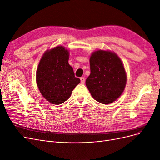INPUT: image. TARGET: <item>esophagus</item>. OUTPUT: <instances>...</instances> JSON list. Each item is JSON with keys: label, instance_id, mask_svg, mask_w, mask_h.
I'll return each instance as SVG.
<instances>
[{"label": "esophagus", "instance_id": "esophagus-1", "mask_svg": "<svg viewBox=\"0 0 160 160\" xmlns=\"http://www.w3.org/2000/svg\"><path fill=\"white\" fill-rule=\"evenodd\" d=\"M80 80H81V83L82 84H84V83H85V79L84 77H81V78H80Z\"/></svg>", "mask_w": 160, "mask_h": 160}]
</instances>
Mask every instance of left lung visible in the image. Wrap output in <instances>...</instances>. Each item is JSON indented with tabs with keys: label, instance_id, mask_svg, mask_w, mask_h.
I'll list each match as a JSON object with an SVG mask.
<instances>
[{
	"label": "left lung",
	"instance_id": "left-lung-1",
	"mask_svg": "<svg viewBox=\"0 0 160 160\" xmlns=\"http://www.w3.org/2000/svg\"><path fill=\"white\" fill-rule=\"evenodd\" d=\"M90 75L85 83L91 96L98 102L109 104L122 95L127 82L126 71L113 51L98 50L89 59Z\"/></svg>",
	"mask_w": 160,
	"mask_h": 160
}]
</instances>
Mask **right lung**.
Returning a JSON list of instances; mask_svg holds the SVG:
<instances>
[{
  "mask_svg": "<svg viewBox=\"0 0 160 160\" xmlns=\"http://www.w3.org/2000/svg\"><path fill=\"white\" fill-rule=\"evenodd\" d=\"M69 51L63 46L47 50L42 55L36 72L40 93L52 104L59 105L68 99L80 83L69 64Z\"/></svg>",
  "mask_w": 160,
  "mask_h": 160,
  "instance_id": "obj_1",
  "label": "right lung"
}]
</instances>
